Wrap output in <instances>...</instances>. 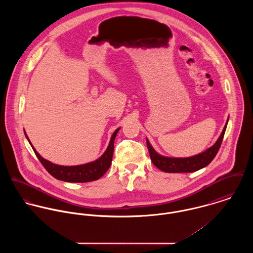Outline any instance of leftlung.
Segmentation results:
<instances>
[{
	"label": "left lung",
	"instance_id": "left-lung-1",
	"mask_svg": "<svg viewBox=\"0 0 253 253\" xmlns=\"http://www.w3.org/2000/svg\"><path fill=\"white\" fill-rule=\"evenodd\" d=\"M229 120V118H228ZM228 121L222 130V133L220 134L219 138L217 139L215 144L206 150L205 152L198 154L193 157L189 158H169V157H165L160 154H158L152 145L150 144L149 140L147 139V147L149 150L150 158L152 163L161 170L165 172H169V173H174V172H194L197 171L208 165L211 163V161L214 159L216 156L217 152L221 146L225 130L227 127Z\"/></svg>",
	"mask_w": 253,
	"mask_h": 253
}]
</instances>
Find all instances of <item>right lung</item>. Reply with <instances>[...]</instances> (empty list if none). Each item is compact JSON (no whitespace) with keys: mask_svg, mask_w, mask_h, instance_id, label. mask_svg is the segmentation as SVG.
<instances>
[{"mask_svg":"<svg viewBox=\"0 0 253 253\" xmlns=\"http://www.w3.org/2000/svg\"><path fill=\"white\" fill-rule=\"evenodd\" d=\"M120 128H117L110 140L109 146L104 152V154L96 161L80 165V166H73V167H64V166H58L50 163L47 160H44L42 157L36 151V149L31 144L26 132L25 136L27 137L30 145L32 146L37 158L42 163V165L44 167V169L47 170V172L52 175L54 178L58 180L65 181V182H76V183H84V182H90V181L97 180L101 176L104 175V173L107 171L112 164V158H113V152H114V140L116 138V135Z\"/></svg>","mask_w":253,"mask_h":253,"instance_id":"1","label":"right lung"}]
</instances>
